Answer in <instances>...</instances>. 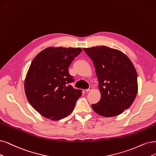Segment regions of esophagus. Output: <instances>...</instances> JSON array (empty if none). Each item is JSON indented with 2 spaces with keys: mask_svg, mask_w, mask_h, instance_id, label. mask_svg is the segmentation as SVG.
Returning <instances> with one entry per match:
<instances>
[{
  "mask_svg": "<svg viewBox=\"0 0 156 156\" xmlns=\"http://www.w3.org/2000/svg\"><path fill=\"white\" fill-rule=\"evenodd\" d=\"M93 89V87H89V88L87 89H86L85 91H86V92H89V91H91Z\"/></svg>",
  "mask_w": 156,
  "mask_h": 156,
  "instance_id": "1",
  "label": "esophagus"
}]
</instances>
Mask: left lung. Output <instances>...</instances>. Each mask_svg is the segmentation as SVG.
I'll use <instances>...</instances> for the list:
<instances>
[{
	"mask_svg": "<svg viewBox=\"0 0 156 156\" xmlns=\"http://www.w3.org/2000/svg\"><path fill=\"white\" fill-rule=\"evenodd\" d=\"M83 50L93 62L101 93L100 100L92 108L104 117L122 114L130 107L137 93V73L133 63L123 52L107 46Z\"/></svg>",
	"mask_w": 156,
	"mask_h": 156,
	"instance_id": "8db88e82",
	"label": "left lung"
}]
</instances>
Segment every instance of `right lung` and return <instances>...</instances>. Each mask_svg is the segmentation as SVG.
Returning a JSON list of instances; mask_svg holds the SVG:
<instances>
[{
  "label": "right lung",
  "mask_w": 156,
  "mask_h": 156,
  "mask_svg": "<svg viewBox=\"0 0 156 156\" xmlns=\"http://www.w3.org/2000/svg\"><path fill=\"white\" fill-rule=\"evenodd\" d=\"M80 48L49 47L34 58L24 80L27 99L35 110L51 120L70 114L82 90L73 89L68 68L81 52Z\"/></svg>",
  "instance_id": "add662e5"
}]
</instances>
